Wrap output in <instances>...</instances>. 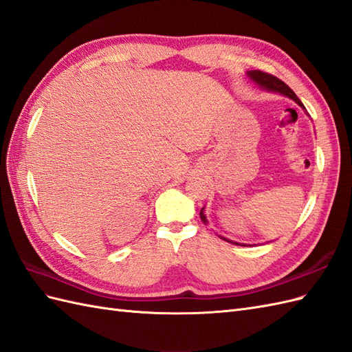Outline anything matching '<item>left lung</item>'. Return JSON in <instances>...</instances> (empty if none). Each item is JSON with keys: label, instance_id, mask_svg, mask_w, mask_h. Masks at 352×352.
Instances as JSON below:
<instances>
[{"label": "left lung", "instance_id": "left-lung-1", "mask_svg": "<svg viewBox=\"0 0 352 352\" xmlns=\"http://www.w3.org/2000/svg\"><path fill=\"white\" fill-rule=\"evenodd\" d=\"M247 76H248L251 80H253V82H254L257 86H260L262 89L269 90V92H276V94H281V95H284V96L292 98L296 104H299V105L303 108V110H305V107H303V104H302L300 99L296 96V94L293 92V90H292L290 87H288V86L283 82V80H279V78H276L275 76H272V74H267V73H263V71H258V69L247 71ZM204 210H205V208H202V210H201V220L206 224V223H208V220H206V217H205ZM220 238H221V239H224V241L230 242V244H235V245H242V247H245V244H239V242L230 241V239L224 238V236H220Z\"/></svg>", "mask_w": 352, "mask_h": 352}]
</instances>
